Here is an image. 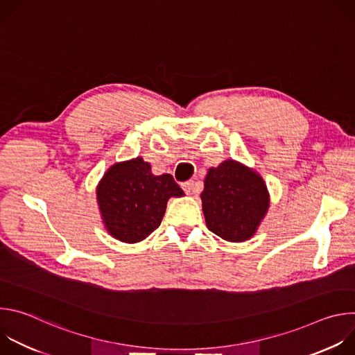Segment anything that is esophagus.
<instances>
[{
	"label": "esophagus",
	"instance_id": "34e87169",
	"mask_svg": "<svg viewBox=\"0 0 355 355\" xmlns=\"http://www.w3.org/2000/svg\"><path fill=\"white\" fill-rule=\"evenodd\" d=\"M182 185V189L187 192V193H198L200 191V185L193 181V180H189V181H185L181 184Z\"/></svg>",
	"mask_w": 355,
	"mask_h": 355
}]
</instances>
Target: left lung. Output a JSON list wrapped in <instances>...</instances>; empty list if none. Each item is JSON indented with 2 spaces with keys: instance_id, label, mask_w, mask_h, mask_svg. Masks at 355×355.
Masks as SVG:
<instances>
[{
  "instance_id": "1",
  "label": "left lung",
  "mask_w": 355,
  "mask_h": 355,
  "mask_svg": "<svg viewBox=\"0 0 355 355\" xmlns=\"http://www.w3.org/2000/svg\"><path fill=\"white\" fill-rule=\"evenodd\" d=\"M200 199L208 229L227 241L254 236L270 207L264 180L234 160L208 170Z\"/></svg>"
}]
</instances>
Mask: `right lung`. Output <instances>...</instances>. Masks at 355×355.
Returning a JSON list of instances; mask_svg holds the SVG:
<instances>
[{"mask_svg": "<svg viewBox=\"0 0 355 355\" xmlns=\"http://www.w3.org/2000/svg\"><path fill=\"white\" fill-rule=\"evenodd\" d=\"M184 191L173 175H155L141 157L116 163L96 187V200L108 233L123 243H139L162 223L171 196Z\"/></svg>", "mask_w": 355, "mask_h": 355, "instance_id": "1", "label": "right lung"}]
</instances>
